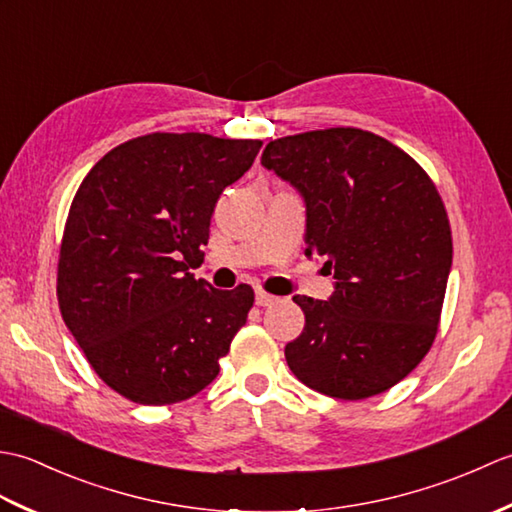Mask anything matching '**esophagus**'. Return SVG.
Wrapping results in <instances>:
<instances>
[{
  "instance_id": "obj_1",
  "label": "esophagus",
  "mask_w": 512,
  "mask_h": 512,
  "mask_svg": "<svg viewBox=\"0 0 512 512\" xmlns=\"http://www.w3.org/2000/svg\"><path fill=\"white\" fill-rule=\"evenodd\" d=\"M277 301H279V297H275V295H268V292H264L262 288H257V290H255V303H257V306H262V308H266V306H275Z\"/></svg>"
}]
</instances>
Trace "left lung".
Returning a JSON list of instances; mask_svg holds the SVG:
<instances>
[{"instance_id":"1","label":"left lung","mask_w":512,"mask_h":512,"mask_svg":"<svg viewBox=\"0 0 512 512\" xmlns=\"http://www.w3.org/2000/svg\"><path fill=\"white\" fill-rule=\"evenodd\" d=\"M262 165L301 195L306 257L336 279L328 301L292 297L306 325L288 367L332 398L383 394L438 332L453 244L436 187L405 151L354 127L273 140Z\"/></svg>"}]
</instances>
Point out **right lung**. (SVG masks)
<instances>
[{
    "label": "right lung",
    "mask_w": 512,
    "mask_h": 512,
    "mask_svg": "<svg viewBox=\"0 0 512 512\" xmlns=\"http://www.w3.org/2000/svg\"><path fill=\"white\" fill-rule=\"evenodd\" d=\"M262 140L147 134L114 147L76 191L61 242V317L94 372L138 405H171L220 372L253 288L217 290L202 262L215 202Z\"/></svg>",
    "instance_id": "add662e5"
}]
</instances>
